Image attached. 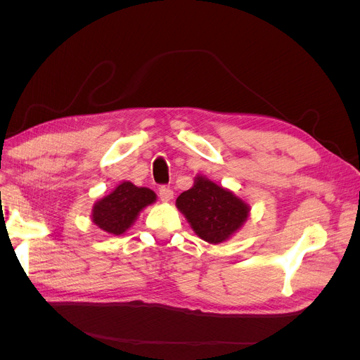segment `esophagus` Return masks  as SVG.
Returning <instances> with one entry per match:
<instances>
[{
  "label": "esophagus",
  "mask_w": 360,
  "mask_h": 360,
  "mask_svg": "<svg viewBox=\"0 0 360 360\" xmlns=\"http://www.w3.org/2000/svg\"><path fill=\"white\" fill-rule=\"evenodd\" d=\"M172 195H174V192L168 186H160L159 188V198L162 201H169L172 198Z\"/></svg>",
  "instance_id": "1"
}]
</instances>
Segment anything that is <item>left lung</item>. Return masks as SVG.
I'll list each match as a JSON object with an SVG mask.
<instances>
[{
  "label": "left lung",
  "mask_w": 360,
  "mask_h": 360,
  "mask_svg": "<svg viewBox=\"0 0 360 360\" xmlns=\"http://www.w3.org/2000/svg\"><path fill=\"white\" fill-rule=\"evenodd\" d=\"M177 207L188 217L193 231L209 243H221L246 221L249 207L213 181L198 177L195 184L180 193Z\"/></svg>",
  "instance_id": "1"
}]
</instances>
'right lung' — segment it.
Masks as SVG:
<instances>
[{
    "label": "right lung",
    "instance_id": "right-lung-1",
    "mask_svg": "<svg viewBox=\"0 0 360 360\" xmlns=\"http://www.w3.org/2000/svg\"><path fill=\"white\" fill-rule=\"evenodd\" d=\"M155 200L156 193L153 191L123 181L108 197L96 202L93 222L103 231L120 236L134 224L138 213Z\"/></svg>",
    "mask_w": 360,
    "mask_h": 360
}]
</instances>
